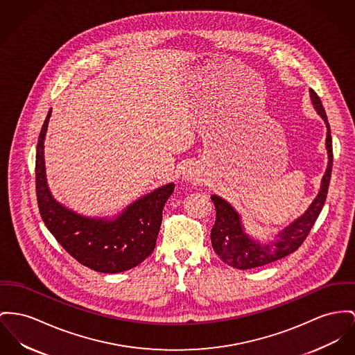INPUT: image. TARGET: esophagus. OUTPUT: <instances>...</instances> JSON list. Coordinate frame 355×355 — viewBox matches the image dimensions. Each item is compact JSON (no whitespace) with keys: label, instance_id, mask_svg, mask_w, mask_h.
<instances>
[{"label":"esophagus","instance_id":"34e87169","mask_svg":"<svg viewBox=\"0 0 355 355\" xmlns=\"http://www.w3.org/2000/svg\"><path fill=\"white\" fill-rule=\"evenodd\" d=\"M184 179H187L189 182H195V175H192L191 172H187V173L184 175Z\"/></svg>","mask_w":355,"mask_h":355}]
</instances>
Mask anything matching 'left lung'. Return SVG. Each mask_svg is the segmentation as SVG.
Instances as JSON below:
<instances>
[{"mask_svg":"<svg viewBox=\"0 0 355 355\" xmlns=\"http://www.w3.org/2000/svg\"><path fill=\"white\" fill-rule=\"evenodd\" d=\"M311 101L318 112V114L323 119L327 126V139L326 148L329 155V163L326 173L322 179V186L318 196L313 199L307 211L289 223L283 229L275 239L270 242L262 243L260 241L252 238L245 233L242 220L239 214L227 203L225 199L213 195L214 206L216 211V218L211 229V245L214 252L225 263L236 268V269H252L270 263L273 261L280 260L285 256L297 250L304 239L307 238L313 223L316 222L319 214L322 211L329 186H330L331 171H332V139H331L330 123L327 114L322 105L320 98L311 89L309 90Z\"/></svg>","mask_w":355,"mask_h":355,"instance_id":"1","label":"left lung"}]
</instances>
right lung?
Returning <instances> with one entry per match:
<instances>
[{
    "instance_id": "right-lung-1",
    "label": "right lung",
    "mask_w": 355,
    "mask_h": 355,
    "mask_svg": "<svg viewBox=\"0 0 355 355\" xmlns=\"http://www.w3.org/2000/svg\"><path fill=\"white\" fill-rule=\"evenodd\" d=\"M51 110L43 123L36 153V195L48 230L79 263L101 272L119 273L152 254L162 226L163 207L175 184L169 183L129 205L116 219L89 218L56 202L48 189L44 139Z\"/></svg>"
}]
</instances>
